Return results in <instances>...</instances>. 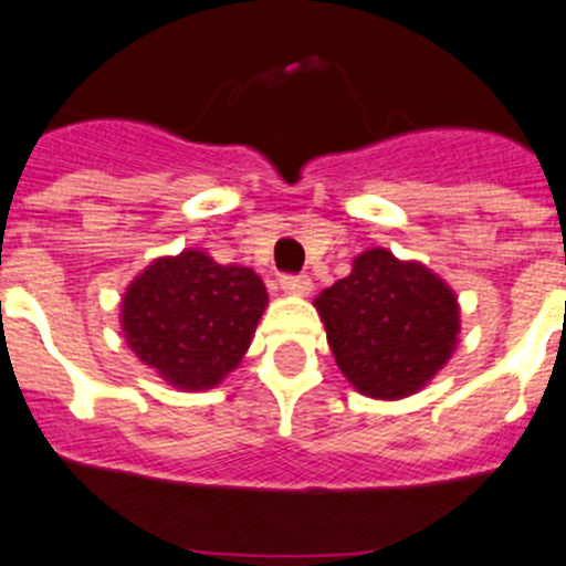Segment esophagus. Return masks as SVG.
<instances>
[{
    "label": "esophagus",
    "instance_id": "1",
    "mask_svg": "<svg viewBox=\"0 0 566 566\" xmlns=\"http://www.w3.org/2000/svg\"><path fill=\"white\" fill-rule=\"evenodd\" d=\"M282 290L287 295H310L312 279L310 276H282Z\"/></svg>",
    "mask_w": 566,
    "mask_h": 566
}]
</instances>
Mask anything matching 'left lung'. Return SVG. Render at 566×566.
<instances>
[{"mask_svg":"<svg viewBox=\"0 0 566 566\" xmlns=\"http://www.w3.org/2000/svg\"><path fill=\"white\" fill-rule=\"evenodd\" d=\"M334 361L356 392L400 400L420 392L453 356L459 298L417 260L367 249L315 298Z\"/></svg>","mask_w":566,"mask_h":566,"instance_id":"left-lung-1","label":"left lung"}]
</instances>
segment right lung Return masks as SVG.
I'll list each match as a JSON object with an SVG mask.
<instances>
[{
  "mask_svg": "<svg viewBox=\"0 0 566 566\" xmlns=\"http://www.w3.org/2000/svg\"><path fill=\"white\" fill-rule=\"evenodd\" d=\"M265 306L268 290L251 268L185 249L151 260L126 284L120 332L163 381L201 392L240 365Z\"/></svg>",
  "mask_w": 566,
  "mask_h": 566,
  "instance_id": "obj_1",
  "label": "right lung"
}]
</instances>
